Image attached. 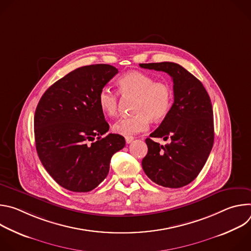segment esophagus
I'll return each mask as SVG.
<instances>
[{
    "label": "esophagus",
    "instance_id": "esophagus-1",
    "mask_svg": "<svg viewBox=\"0 0 251 251\" xmlns=\"http://www.w3.org/2000/svg\"><path fill=\"white\" fill-rule=\"evenodd\" d=\"M133 140H134V137H132V136H127V137H125V141H126L127 144H130V143H131Z\"/></svg>",
    "mask_w": 251,
    "mask_h": 251
}]
</instances>
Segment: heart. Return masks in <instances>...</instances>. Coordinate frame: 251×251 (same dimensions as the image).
<instances>
[{
    "instance_id": "heart-1",
    "label": "heart",
    "mask_w": 251,
    "mask_h": 251,
    "mask_svg": "<svg viewBox=\"0 0 251 251\" xmlns=\"http://www.w3.org/2000/svg\"><path fill=\"white\" fill-rule=\"evenodd\" d=\"M118 90L124 97H135L133 112L129 117L119 119L113 125V131L130 136L145 131L150 120L161 121L168 116L173 106L174 91L165 81L156 79L141 71H130L118 80ZM100 110L108 116H114L118 110V95L108 87H103L97 97Z\"/></svg>"
}]
</instances>
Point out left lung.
<instances>
[{
    "label": "left lung",
    "mask_w": 251,
    "mask_h": 251,
    "mask_svg": "<svg viewBox=\"0 0 251 251\" xmlns=\"http://www.w3.org/2000/svg\"><path fill=\"white\" fill-rule=\"evenodd\" d=\"M139 65L167 73L174 83L171 111L150 135L169 139L170 143L163 146L147 138L148 153L142 160L143 170L159 186L182 188L198 176L213 145L210 98L202 83L180 64L165 61Z\"/></svg>",
    "instance_id": "8db88e82"
}]
</instances>
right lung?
<instances>
[{"label": "right lung", "instance_id": "obj_1", "mask_svg": "<svg viewBox=\"0 0 251 251\" xmlns=\"http://www.w3.org/2000/svg\"><path fill=\"white\" fill-rule=\"evenodd\" d=\"M109 64L75 69L42 96L34 113L39 158L53 180L76 193L95 189L108 175L112 156L125 146L100 110L99 91L116 75Z\"/></svg>", "mask_w": 251, "mask_h": 251}]
</instances>
